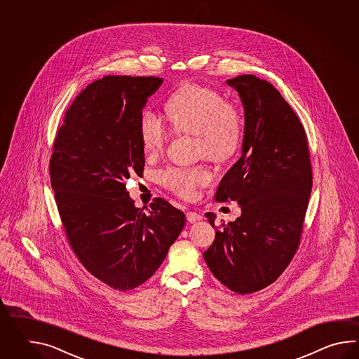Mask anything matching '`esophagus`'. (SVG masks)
Returning <instances> with one entry per match:
<instances>
[{"mask_svg": "<svg viewBox=\"0 0 359 359\" xmlns=\"http://www.w3.org/2000/svg\"><path fill=\"white\" fill-rule=\"evenodd\" d=\"M186 218H187V221L190 222V223H195V222L201 221L203 215L196 213V212H187L186 213Z\"/></svg>", "mask_w": 359, "mask_h": 359, "instance_id": "obj_1", "label": "esophagus"}]
</instances>
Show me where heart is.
<instances>
[{"label": "heart", "mask_w": 359, "mask_h": 359, "mask_svg": "<svg viewBox=\"0 0 359 359\" xmlns=\"http://www.w3.org/2000/svg\"><path fill=\"white\" fill-rule=\"evenodd\" d=\"M167 114L173 128L196 136L198 156L223 163L237 153L243 140V113L236 101L224 99L221 92L201 84L180 87L167 102ZM140 138L150 155L161 153L167 145L169 130L158 115L145 110L138 122ZM161 181L169 190L184 198L195 196L196 189L210 181L203 165L192 168L170 167L161 173Z\"/></svg>", "instance_id": "obj_1"}]
</instances>
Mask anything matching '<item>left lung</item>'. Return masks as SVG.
Masks as SVG:
<instances>
[{
  "label": "left lung",
  "instance_id": "left-lung-1",
  "mask_svg": "<svg viewBox=\"0 0 359 359\" xmlns=\"http://www.w3.org/2000/svg\"><path fill=\"white\" fill-rule=\"evenodd\" d=\"M243 101V154L222 178L214 198L237 201L236 221L214 224L204 252L214 277L237 294L275 283L298 250L312 190V164L304 127L272 84L252 74L229 79Z\"/></svg>",
  "mask_w": 359,
  "mask_h": 359
}]
</instances>
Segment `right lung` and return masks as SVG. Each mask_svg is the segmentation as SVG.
I'll return each mask as SVG.
<instances>
[{
  "label": "right lung",
  "instance_id": "add662e5",
  "mask_svg": "<svg viewBox=\"0 0 359 359\" xmlns=\"http://www.w3.org/2000/svg\"><path fill=\"white\" fill-rule=\"evenodd\" d=\"M159 76H107L68 107L55 137L50 178L76 258L115 290H132L161 267L184 226L164 198L136 208L126 181L145 167L138 122Z\"/></svg>",
  "mask_w": 359,
  "mask_h": 359
}]
</instances>
